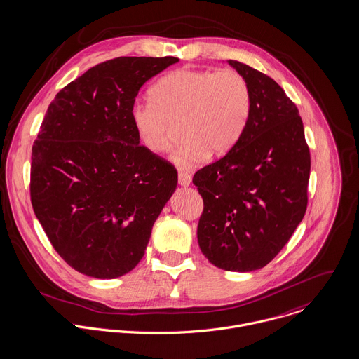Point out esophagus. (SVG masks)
<instances>
[{"instance_id": "1", "label": "esophagus", "mask_w": 359, "mask_h": 359, "mask_svg": "<svg viewBox=\"0 0 359 359\" xmlns=\"http://www.w3.org/2000/svg\"><path fill=\"white\" fill-rule=\"evenodd\" d=\"M191 183V176L189 173H179V184L180 186H189Z\"/></svg>"}]
</instances>
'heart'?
<instances>
[{"label": "heart", "instance_id": "heart-1", "mask_svg": "<svg viewBox=\"0 0 359 359\" xmlns=\"http://www.w3.org/2000/svg\"><path fill=\"white\" fill-rule=\"evenodd\" d=\"M151 100L130 109L133 128L147 149L165 152L180 122L183 142L172 154L180 170L200 166L208 155L226 154L241 137L251 111V90L241 73L177 69L149 90Z\"/></svg>", "mask_w": 359, "mask_h": 359}]
</instances>
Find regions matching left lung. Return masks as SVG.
<instances>
[{"label": "left lung", "instance_id": "1", "mask_svg": "<svg viewBox=\"0 0 359 359\" xmlns=\"http://www.w3.org/2000/svg\"><path fill=\"white\" fill-rule=\"evenodd\" d=\"M251 90L238 142L193 177L204 201L197 237L220 269L251 272L287 244L308 204L311 154L295 104L268 74L229 60Z\"/></svg>", "mask_w": 359, "mask_h": 359}]
</instances>
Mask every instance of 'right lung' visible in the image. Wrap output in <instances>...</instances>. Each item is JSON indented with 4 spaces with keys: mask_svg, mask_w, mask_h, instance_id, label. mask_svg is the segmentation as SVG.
I'll return each mask as SVG.
<instances>
[{
    "mask_svg": "<svg viewBox=\"0 0 359 359\" xmlns=\"http://www.w3.org/2000/svg\"><path fill=\"white\" fill-rule=\"evenodd\" d=\"M175 57H119L90 68L50 104L32 148L33 211L74 271L115 279L143 258L177 186L175 166L140 145L130 109Z\"/></svg>",
    "mask_w": 359,
    "mask_h": 359,
    "instance_id": "right-lung-1",
    "label": "right lung"
}]
</instances>
